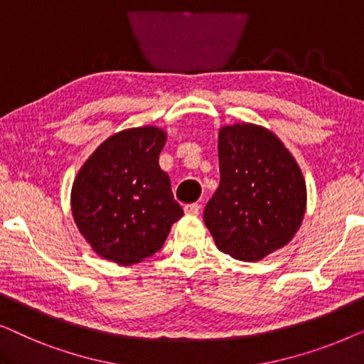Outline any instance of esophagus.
Here are the masks:
<instances>
[{
    "mask_svg": "<svg viewBox=\"0 0 364 364\" xmlns=\"http://www.w3.org/2000/svg\"><path fill=\"white\" fill-rule=\"evenodd\" d=\"M183 210H186L187 215H198V212H200V205H198V203H187V205L183 207Z\"/></svg>",
    "mask_w": 364,
    "mask_h": 364,
    "instance_id": "obj_1",
    "label": "esophagus"
}]
</instances>
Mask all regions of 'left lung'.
Wrapping results in <instances>:
<instances>
[{"label":"left lung","instance_id":"left-lung-1","mask_svg":"<svg viewBox=\"0 0 364 364\" xmlns=\"http://www.w3.org/2000/svg\"><path fill=\"white\" fill-rule=\"evenodd\" d=\"M218 164L220 183L203 210L218 250L258 262L285 247L305 215L306 186L280 139L255 124L222 127Z\"/></svg>","mask_w":364,"mask_h":364}]
</instances>
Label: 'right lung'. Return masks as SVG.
Instances as JSON below:
<instances>
[{"instance_id": "1", "label": "right lung", "mask_w": 364, "mask_h": 364, "mask_svg": "<svg viewBox=\"0 0 364 364\" xmlns=\"http://www.w3.org/2000/svg\"><path fill=\"white\" fill-rule=\"evenodd\" d=\"M166 137L154 126L114 134L74 181V222L106 260L134 265L152 257L162 248L172 223L183 215L171 178L159 166Z\"/></svg>"}]
</instances>
